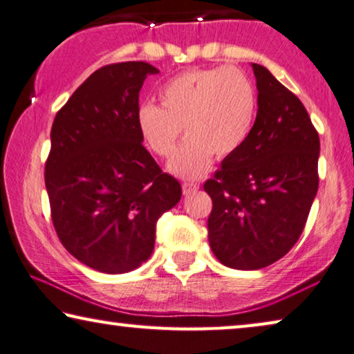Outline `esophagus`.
<instances>
[{"label": "esophagus", "mask_w": 354, "mask_h": 354, "mask_svg": "<svg viewBox=\"0 0 354 354\" xmlns=\"http://www.w3.org/2000/svg\"><path fill=\"white\" fill-rule=\"evenodd\" d=\"M182 189H183V194H192L194 192H198L199 185H198V183H194V182H183Z\"/></svg>", "instance_id": "34e87169"}]
</instances>
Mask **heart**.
Here are the masks:
<instances>
[{
  "instance_id": "heart-1",
  "label": "heart",
  "mask_w": 354,
  "mask_h": 354,
  "mask_svg": "<svg viewBox=\"0 0 354 354\" xmlns=\"http://www.w3.org/2000/svg\"><path fill=\"white\" fill-rule=\"evenodd\" d=\"M257 91L236 66L192 70L160 91V106L143 104L137 126L145 145L160 158L176 151L182 127L188 140L169 162L171 172L198 178L217 160L233 156L248 142L257 116Z\"/></svg>"
}]
</instances>
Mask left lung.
<instances>
[{
    "instance_id": "left-lung-1",
    "label": "left lung",
    "mask_w": 354,
    "mask_h": 354,
    "mask_svg": "<svg viewBox=\"0 0 354 354\" xmlns=\"http://www.w3.org/2000/svg\"><path fill=\"white\" fill-rule=\"evenodd\" d=\"M259 110L248 142L204 183L209 244L220 263L265 268L304 232L319 176V136L299 97L252 64Z\"/></svg>"
}]
</instances>
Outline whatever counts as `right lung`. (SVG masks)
Masks as SVG:
<instances>
[{"mask_svg":"<svg viewBox=\"0 0 354 354\" xmlns=\"http://www.w3.org/2000/svg\"><path fill=\"white\" fill-rule=\"evenodd\" d=\"M147 62L95 70L57 111L44 182L55 233L81 263L102 273L136 270L155 248L158 218L182 198L142 145L137 126Z\"/></svg>","mask_w":354,"mask_h":354,"instance_id":"obj_1","label":"right lung"}]
</instances>
